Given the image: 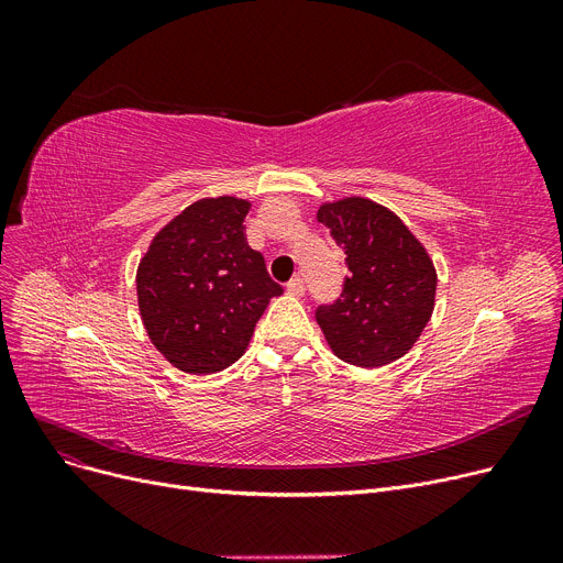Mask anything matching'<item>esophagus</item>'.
<instances>
[{"mask_svg":"<svg viewBox=\"0 0 563 563\" xmlns=\"http://www.w3.org/2000/svg\"><path fill=\"white\" fill-rule=\"evenodd\" d=\"M285 287H287V294H291V297H301L303 289H306L303 278H301V276H294Z\"/></svg>","mask_w":563,"mask_h":563,"instance_id":"esophagus-1","label":"esophagus"}]
</instances>
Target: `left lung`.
I'll return each instance as SVG.
<instances>
[{
    "mask_svg": "<svg viewBox=\"0 0 563 563\" xmlns=\"http://www.w3.org/2000/svg\"><path fill=\"white\" fill-rule=\"evenodd\" d=\"M317 219L344 249L349 276L340 299L314 317L335 356L383 367L412 349L431 319L435 269L404 221L369 198L323 202Z\"/></svg>",
    "mask_w": 563,
    "mask_h": 563,
    "instance_id": "8db88e82",
    "label": "left lung"
}]
</instances>
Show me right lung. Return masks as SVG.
I'll return each instance as SVG.
<instances>
[{
	"mask_svg": "<svg viewBox=\"0 0 563 563\" xmlns=\"http://www.w3.org/2000/svg\"><path fill=\"white\" fill-rule=\"evenodd\" d=\"M251 202L202 198L168 221L136 269L139 310L162 356L214 374L244 356L255 323L283 287L246 242Z\"/></svg>",
	"mask_w": 563,
	"mask_h": 563,
	"instance_id": "obj_1",
	"label": "right lung"
}]
</instances>
